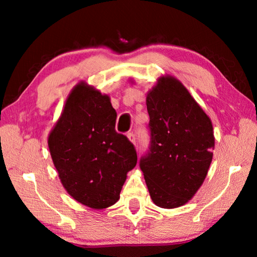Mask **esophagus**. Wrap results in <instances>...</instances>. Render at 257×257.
Instances as JSON below:
<instances>
[{
  "instance_id": "obj_1",
  "label": "esophagus",
  "mask_w": 257,
  "mask_h": 257,
  "mask_svg": "<svg viewBox=\"0 0 257 257\" xmlns=\"http://www.w3.org/2000/svg\"><path fill=\"white\" fill-rule=\"evenodd\" d=\"M127 136H128V138H129V141L132 142V143H134L135 145H136V143H137V138H136V134H135L134 132H129L128 134H127Z\"/></svg>"
}]
</instances>
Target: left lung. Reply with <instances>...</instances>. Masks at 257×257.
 Segmentation results:
<instances>
[{"mask_svg":"<svg viewBox=\"0 0 257 257\" xmlns=\"http://www.w3.org/2000/svg\"><path fill=\"white\" fill-rule=\"evenodd\" d=\"M150 146L139 161L152 201L186 204L203 184L214 149L212 122L173 77L160 78L146 97Z\"/></svg>","mask_w":257,"mask_h":257,"instance_id":"8db88e82","label":"left lung"}]
</instances>
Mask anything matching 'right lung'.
<instances>
[{
    "instance_id": "1",
    "label": "right lung",
    "mask_w": 257,
    "mask_h": 257,
    "mask_svg": "<svg viewBox=\"0 0 257 257\" xmlns=\"http://www.w3.org/2000/svg\"><path fill=\"white\" fill-rule=\"evenodd\" d=\"M110 97L78 84L49 136L52 160L64 188L92 208L118 202L127 172L136 167L135 146L115 132Z\"/></svg>"
}]
</instances>
